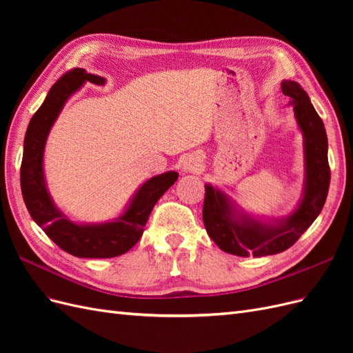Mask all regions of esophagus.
Wrapping results in <instances>:
<instances>
[{
    "mask_svg": "<svg viewBox=\"0 0 353 353\" xmlns=\"http://www.w3.org/2000/svg\"><path fill=\"white\" fill-rule=\"evenodd\" d=\"M200 159L197 156H188L185 157L184 163H183V168L185 172H197V170H200Z\"/></svg>",
    "mask_w": 353,
    "mask_h": 353,
    "instance_id": "1",
    "label": "esophagus"
}]
</instances>
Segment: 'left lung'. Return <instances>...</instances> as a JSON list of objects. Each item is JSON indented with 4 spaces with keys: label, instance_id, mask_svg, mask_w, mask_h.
<instances>
[{
    "label": "left lung",
    "instance_id": "obj_1",
    "mask_svg": "<svg viewBox=\"0 0 353 353\" xmlns=\"http://www.w3.org/2000/svg\"><path fill=\"white\" fill-rule=\"evenodd\" d=\"M281 91L292 99L294 116L305 138L306 184L301 205L293 215L271 225L250 218L239 221L234 215L225 194L206 185L203 203V222L209 237L219 248L236 256L276 254L287 250L301 239L302 234L323 210L330 187L328 141L324 122L307 97V92L294 81H284Z\"/></svg>",
    "mask_w": 353,
    "mask_h": 353
}]
</instances>
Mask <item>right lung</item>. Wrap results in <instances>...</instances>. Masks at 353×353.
Returning a JSON list of instances; mask_svg holds the SVG:
<instances>
[{
	"mask_svg": "<svg viewBox=\"0 0 353 353\" xmlns=\"http://www.w3.org/2000/svg\"><path fill=\"white\" fill-rule=\"evenodd\" d=\"M88 81L103 85L97 74L74 68L63 74L48 91L46 101L32 116L28 125L20 166V185L25 205L38 225L60 249L78 258H114L132 249L141 239L145 222L166 190L175 184L176 172L153 176L143 184L123 215L100 225H77L70 222L51 201L42 172V154L50 128L54 123L69 95Z\"/></svg>",
	"mask_w": 353,
	"mask_h": 353,
	"instance_id": "1",
	"label": "right lung"
}]
</instances>
